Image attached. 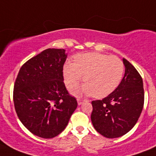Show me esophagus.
Returning <instances> with one entry per match:
<instances>
[{"label":"esophagus","mask_w":156,"mask_h":156,"mask_svg":"<svg viewBox=\"0 0 156 156\" xmlns=\"http://www.w3.org/2000/svg\"><path fill=\"white\" fill-rule=\"evenodd\" d=\"M77 101H78V104L80 105V104H83V102H85L86 100H84V99H80V98H78V99H77Z\"/></svg>","instance_id":"34e87169"}]
</instances>
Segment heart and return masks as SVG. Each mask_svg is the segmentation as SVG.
Instances as JSON below:
<instances>
[{
    "instance_id": "heart-1",
    "label": "heart",
    "mask_w": 156,
    "mask_h": 156,
    "mask_svg": "<svg viewBox=\"0 0 156 156\" xmlns=\"http://www.w3.org/2000/svg\"><path fill=\"white\" fill-rule=\"evenodd\" d=\"M123 61L116 56L100 52L78 54L74 63L67 61L63 67L65 84L69 90L75 89L83 79L81 92L104 98L116 90L124 74Z\"/></svg>"
}]
</instances>
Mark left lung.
<instances>
[{
  "mask_svg": "<svg viewBox=\"0 0 156 156\" xmlns=\"http://www.w3.org/2000/svg\"><path fill=\"white\" fill-rule=\"evenodd\" d=\"M125 75L116 90L101 100H93L94 128L108 138H118L137 123L144 104L143 78L134 66L123 58Z\"/></svg>",
  "mask_w": 156,
  "mask_h": 156,
  "instance_id": "8db88e82",
  "label": "left lung"
}]
</instances>
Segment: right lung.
<instances>
[{"label":"right lung","mask_w":156,"mask_h":156,"mask_svg":"<svg viewBox=\"0 0 156 156\" xmlns=\"http://www.w3.org/2000/svg\"><path fill=\"white\" fill-rule=\"evenodd\" d=\"M65 49L48 48L21 67L13 86V104L33 134L52 138L66 129L78 103L64 83Z\"/></svg>","instance_id":"add662e5"}]
</instances>
